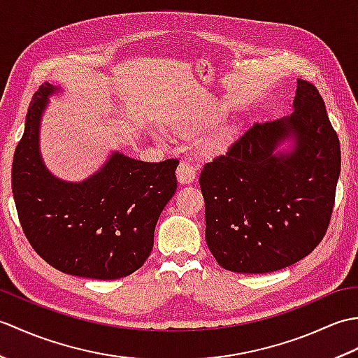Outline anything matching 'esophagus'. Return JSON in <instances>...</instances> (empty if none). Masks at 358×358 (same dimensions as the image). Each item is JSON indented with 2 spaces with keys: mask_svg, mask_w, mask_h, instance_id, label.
Wrapping results in <instances>:
<instances>
[{
  "mask_svg": "<svg viewBox=\"0 0 358 358\" xmlns=\"http://www.w3.org/2000/svg\"><path fill=\"white\" fill-rule=\"evenodd\" d=\"M177 180L178 183L181 185H191L192 181L195 180V175H196V171L195 167L189 163V162H181L177 167Z\"/></svg>",
  "mask_w": 358,
  "mask_h": 358,
  "instance_id": "esophagus-1",
  "label": "esophagus"
}]
</instances>
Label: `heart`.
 Listing matches in <instances>:
<instances>
[{"mask_svg": "<svg viewBox=\"0 0 358 358\" xmlns=\"http://www.w3.org/2000/svg\"><path fill=\"white\" fill-rule=\"evenodd\" d=\"M220 110L215 109H204V110H196L192 113L191 117L186 120L175 121L172 124V131L177 132L181 136H194L203 132L204 129L209 127L214 121L218 118ZM235 132V126L229 121H222L214 126V129L204 136L201 141V148L208 154H215V152L222 150L227 141H229Z\"/></svg>", "mask_w": 358, "mask_h": 358, "instance_id": "1", "label": "heart"}]
</instances>
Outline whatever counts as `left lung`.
<instances>
[{"label": "left lung", "mask_w": 358, "mask_h": 358, "mask_svg": "<svg viewBox=\"0 0 358 358\" xmlns=\"http://www.w3.org/2000/svg\"><path fill=\"white\" fill-rule=\"evenodd\" d=\"M292 108L289 117L249 127L200 173L206 243L227 271L287 268L313 252L328 229L338 136L310 83L296 80Z\"/></svg>", "instance_id": "left-lung-1"}]
</instances>
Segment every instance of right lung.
<instances>
[{
	"label": "right lung",
	"instance_id": "1",
	"mask_svg": "<svg viewBox=\"0 0 358 358\" xmlns=\"http://www.w3.org/2000/svg\"><path fill=\"white\" fill-rule=\"evenodd\" d=\"M62 90L50 83L36 90L15 149L12 191L21 227L35 252L64 273L131 275L149 257L158 217L177 191L178 159L146 163L115 150L78 183L55 177L43 162L40 127L49 98Z\"/></svg>",
	"mask_w": 358,
	"mask_h": 358
}]
</instances>
